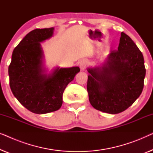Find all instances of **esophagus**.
<instances>
[{"mask_svg": "<svg viewBox=\"0 0 153 153\" xmlns=\"http://www.w3.org/2000/svg\"><path fill=\"white\" fill-rule=\"evenodd\" d=\"M87 65H88V62L86 60H81L80 62H79V67H80V69L81 70H85V69L87 67Z\"/></svg>", "mask_w": 153, "mask_h": 153, "instance_id": "34e87169", "label": "esophagus"}]
</instances>
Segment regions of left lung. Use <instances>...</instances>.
<instances>
[{
    "instance_id": "1",
    "label": "left lung",
    "mask_w": 153,
    "mask_h": 153,
    "mask_svg": "<svg viewBox=\"0 0 153 153\" xmlns=\"http://www.w3.org/2000/svg\"><path fill=\"white\" fill-rule=\"evenodd\" d=\"M87 91L96 109L116 114L129 108L142 93L146 76L143 54L132 39L121 33L118 50L101 67L88 68Z\"/></svg>"
}]
</instances>
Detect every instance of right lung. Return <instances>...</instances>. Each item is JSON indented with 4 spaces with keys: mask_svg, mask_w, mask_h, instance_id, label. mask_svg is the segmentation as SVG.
<instances>
[{
    "mask_svg": "<svg viewBox=\"0 0 153 153\" xmlns=\"http://www.w3.org/2000/svg\"><path fill=\"white\" fill-rule=\"evenodd\" d=\"M53 28L35 29L14 48L8 73L10 86L18 101L30 111L44 114L57 111L68 83L80 71L79 67L57 68L43 74L40 42L52 36Z\"/></svg>",
    "mask_w": 153,
    "mask_h": 153,
    "instance_id": "1",
    "label": "right lung"
}]
</instances>
